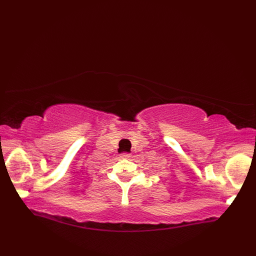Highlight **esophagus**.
<instances>
[{
  "label": "esophagus",
  "mask_w": 256,
  "mask_h": 256,
  "mask_svg": "<svg viewBox=\"0 0 256 256\" xmlns=\"http://www.w3.org/2000/svg\"><path fill=\"white\" fill-rule=\"evenodd\" d=\"M121 157H122V158H130L131 155L128 154V153H123V154H121Z\"/></svg>",
  "instance_id": "obj_1"
}]
</instances>
